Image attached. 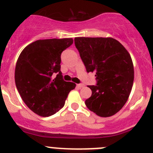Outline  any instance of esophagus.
I'll return each mask as SVG.
<instances>
[{"label":"esophagus","instance_id":"obj_1","mask_svg":"<svg viewBox=\"0 0 153 153\" xmlns=\"http://www.w3.org/2000/svg\"><path fill=\"white\" fill-rule=\"evenodd\" d=\"M77 86H78V88H82V87H84V84H77Z\"/></svg>","mask_w":153,"mask_h":153}]
</instances>
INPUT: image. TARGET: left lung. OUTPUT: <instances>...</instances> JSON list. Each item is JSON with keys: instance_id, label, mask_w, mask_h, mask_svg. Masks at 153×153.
<instances>
[{"instance_id": "8db88e82", "label": "left lung", "mask_w": 153, "mask_h": 153, "mask_svg": "<svg viewBox=\"0 0 153 153\" xmlns=\"http://www.w3.org/2000/svg\"><path fill=\"white\" fill-rule=\"evenodd\" d=\"M75 47L86 72H95L97 85L85 101L88 109L100 117L116 114L124 106L132 90L134 67L128 51L112 38H75Z\"/></svg>"}]
</instances>
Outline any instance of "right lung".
<instances>
[{"label":"right lung","mask_w":153,"mask_h":153,"mask_svg":"<svg viewBox=\"0 0 153 153\" xmlns=\"http://www.w3.org/2000/svg\"><path fill=\"white\" fill-rule=\"evenodd\" d=\"M72 43V38L38 40L24 48L18 57L15 71L16 87L26 105L40 116L56 113L76 86L64 81L61 72V52ZM55 73L57 75L53 79Z\"/></svg>","instance_id":"1"}]
</instances>
